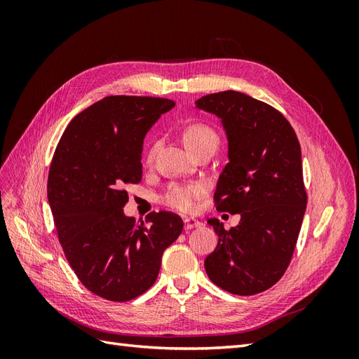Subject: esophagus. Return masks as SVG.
<instances>
[{
  "instance_id": "1",
  "label": "esophagus",
  "mask_w": 359,
  "mask_h": 359,
  "mask_svg": "<svg viewBox=\"0 0 359 359\" xmlns=\"http://www.w3.org/2000/svg\"><path fill=\"white\" fill-rule=\"evenodd\" d=\"M201 222H198L196 219H184V229L190 231L194 229V227H199Z\"/></svg>"
}]
</instances>
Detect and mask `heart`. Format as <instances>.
Listing matches in <instances>:
<instances>
[{
    "label": "heart",
    "mask_w": 359,
    "mask_h": 359,
    "mask_svg": "<svg viewBox=\"0 0 359 359\" xmlns=\"http://www.w3.org/2000/svg\"><path fill=\"white\" fill-rule=\"evenodd\" d=\"M184 145L193 153L202 147H215L219 145V135L214 132V128L202 123H194L189 126L182 133ZM158 148V142L154 140L151 144L148 153H147V161H151ZM205 191V186L202 182H186V184H170L166 189V191L161 194V202L170 208L181 211V212H190L193 211L196 201L202 196Z\"/></svg>",
    "instance_id": "b5f03b06"
}]
</instances>
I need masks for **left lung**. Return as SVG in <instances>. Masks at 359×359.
Instances as JSON below:
<instances>
[{
    "instance_id": "1",
    "label": "left lung",
    "mask_w": 359,
    "mask_h": 359,
    "mask_svg": "<svg viewBox=\"0 0 359 359\" xmlns=\"http://www.w3.org/2000/svg\"><path fill=\"white\" fill-rule=\"evenodd\" d=\"M196 107L219 116L227 137L229 163L217 181V210L241 215L229 231L208 220L219 243L205 271L226 292L256 295L285 274L306 212L298 137L273 106L243 93L203 95Z\"/></svg>"
}]
</instances>
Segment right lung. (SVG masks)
Returning <instances> with one entry per match:
<instances>
[{
	"mask_svg": "<svg viewBox=\"0 0 359 359\" xmlns=\"http://www.w3.org/2000/svg\"><path fill=\"white\" fill-rule=\"evenodd\" d=\"M173 106L160 97H104L72 119L53 154L48 201L58 240L81 283L104 299L147 292L182 232L173 212H151L145 226L123 211L124 184L142 180L144 137Z\"/></svg>",
	"mask_w": 359,
	"mask_h": 359,
	"instance_id": "add662e5",
	"label": "right lung"
}]
</instances>
